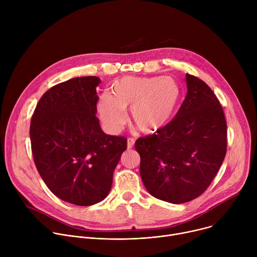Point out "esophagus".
Here are the masks:
<instances>
[{
    "label": "esophagus",
    "mask_w": 257,
    "mask_h": 257,
    "mask_svg": "<svg viewBox=\"0 0 257 257\" xmlns=\"http://www.w3.org/2000/svg\"><path fill=\"white\" fill-rule=\"evenodd\" d=\"M134 143H135V140H134V138H131V137H129L128 138V142H127V148L130 150V149H132L133 146H134Z\"/></svg>",
    "instance_id": "34e87169"
}]
</instances>
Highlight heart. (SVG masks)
I'll return each instance as SVG.
<instances>
[{
  "mask_svg": "<svg viewBox=\"0 0 257 257\" xmlns=\"http://www.w3.org/2000/svg\"><path fill=\"white\" fill-rule=\"evenodd\" d=\"M181 98V86L172 77L124 76L113 82L109 94L99 96L97 113L104 127L116 132L125 122L123 109L130 107L135 127L142 133L155 134L171 123Z\"/></svg>",
  "mask_w": 257,
  "mask_h": 257,
  "instance_id": "obj_1",
  "label": "heart"
}]
</instances>
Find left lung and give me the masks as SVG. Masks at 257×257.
Returning a JSON list of instances; mask_svg holds the SVG:
<instances>
[{
    "label": "left lung",
    "mask_w": 257,
    "mask_h": 257,
    "mask_svg": "<svg viewBox=\"0 0 257 257\" xmlns=\"http://www.w3.org/2000/svg\"><path fill=\"white\" fill-rule=\"evenodd\" d=\"M187 95L171 123L140 137V175L155 197L179 204L200 196L210 185L227 152V122L210 87L186 74Z\"/></svg>",
    "instance_id": "1"
}]
</instances>
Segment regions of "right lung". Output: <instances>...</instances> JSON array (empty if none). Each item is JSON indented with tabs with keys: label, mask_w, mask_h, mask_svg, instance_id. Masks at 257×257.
Here are the masks:
<instances>
[{
	"label": "right lung",
	"mask_w": 257,
	"mask_h": 257,
	"mask_svg": "<svg viewBox=\"0 0 257 257\" xmlns=\"http://www.w3.org/2000/svg\"><path fill=\"white\" fill-rule=\"evenodd\" d=\"M100 79L83 76L44 93L30 122L33 161L48 188L69 203L88 206L103 200L127 138L106 135L96 115Z\"/></svg>",
	"instance_id": "right-lung-1"
}]
</instances>
